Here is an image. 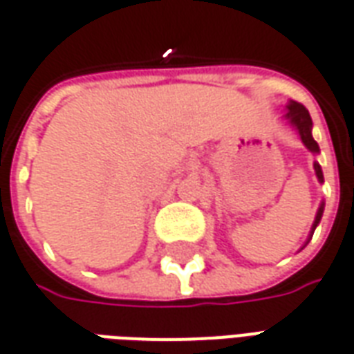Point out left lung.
<instances>
[{"mask_svg":"<svg viewBox=\"0 0 354 354\" xmlns=\"http://www.w3.org/2000/svg\"><path fill=\"white\" fill-rule=\"evenodd\" d=\"M286 119L296 127L297 132H299V136H301V142L307 146V149L313 151V153H319V144L313 140V134H311V129H313L311 115H309V111H307V108H305L304 104H299V102H290L288 111H286ZM315 172H317V178H319L320 182H324L319 162H315ZM322 210H324V205H320L319 212H317V218H315V223H313V231H315V227L319 225L320 218H322Z\"/></svg>","mask_w":354,"mask_h":354,"instance_id":"1","label":"left lung"}]
</instances>
